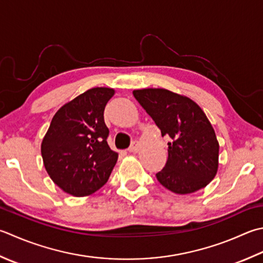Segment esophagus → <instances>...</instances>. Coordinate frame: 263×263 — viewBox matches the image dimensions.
I'll return each instance as SVG.
<instances>
[{"mask_svg": "<svg viewBox=\"0 0 263 263\" xmlns=\"http://www.w3.org/2000/svg\"><path fill=\"white\" fill-rule=\"evenodd\" d=\"M139 148H140V142L139 141H133L132 145L128 148V152L130 153H138Z\"/></svg>", "mask_w": 263, "mask_h": 263, "instance_id": "obj_1", "label": "esophagus"}]
</instances>
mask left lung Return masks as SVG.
<instances>
[{
    "instance_id": "8db88e82",
    "label": "left lung",
    "mask_w": 263,
    "mask_h": 263,
    "mask_svg": "<svg viewBox=\"0 0 263 263\" xmlns=\"http://www.w3.org/2000/svg\"><path fill=\"white\" fill-rule=\"evenodd\" d=\"M133 96L168 136L167 161L156 178L174 194L206 187L219 167V142L209 118L196 102L166 89L135 90Z\"/></svg>"
}]
</instances>
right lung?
<instances>
[{"mask_svg":"<svg viewBox=\"0 0 263 263\" xmlns=\"http://www.w3.org/2000/svg\"><path fill=\"white\" fill-rule=\"evenodd\" d=\"M115 90L93 87L55 112L41 145L52 181L65 193L84 197L107 182L118 154L107 143L104 110Z\"/></svg>","mask_w":263,"mask_h":263,"instance_id":"obj_1","label":"right lung"}]
</instances>
